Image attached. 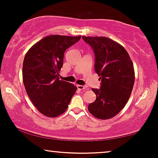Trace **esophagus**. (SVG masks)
Returning a JSON list of instances; mask_svg holds the SVG:
<instances>
[{
	"label": "esophagus",
	"instance_id": "1",
	"mask_svg": "<svg viewBox=\"0 0 158 158\" xmlns=\"http://www.w3.org/2000/svg\"><path fill=\"white\" fill-rule=\"evenodd\" d=\"M77 89L80 90H83L87 89V86L85 85H77Z\"/></svg>",
	"mask_w": 158,
	"mask_h": 158
}]
</instances>
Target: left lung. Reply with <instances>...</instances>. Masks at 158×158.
I'll return each instance as SVG.
<instances>
[{
	"label": "left lung",
	"mask_w": 158,
	"mask_h": 158,
	"mask_svg": "<svg viewBox=\"0 0 158 158\" xmlns=\"http://www.w3.org/2000/svg\"><path fill=\"white\" fill-rule=\"evenodd\" d=\"M94 49L95 71L101 81L100 89L92 90L96 95L88 111L100 119H109L125 106L135 84V70L124 47L105 36H82Z\"/></svg>",
	"instance_id": "8db88e82"
}]
</instances>
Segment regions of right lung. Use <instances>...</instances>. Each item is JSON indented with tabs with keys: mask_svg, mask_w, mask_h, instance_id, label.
Wrapping results in <instances>:
<instances>
[{
	"mask_svg": "<svg viewBox=\"0 0 158 158\" xmlns=\"http://www.w3.org/2000/svg\"><path fill=\"white\" fill-rule=\"evenodd\" d=\"M81 36L49 35L34 44L23 62V82L36 109L47 117H57L66 111L77 87L59 79L64 52Z\"/></svg>",
	"mask_w": 158,
	"mask_h": 158,
	"instance_id": "1",
	"label": "right lung"
}]
</instances>
